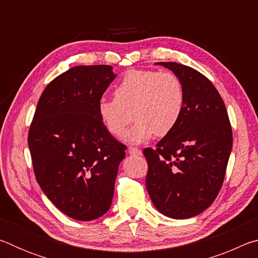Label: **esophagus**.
Listing matches in <instances>:
<instances>
[{"label":"esophagus","mask_w":258,"mask_h":258,"mask_svg":"<svg viewBox=\"0 0 258 258\" xmlns=\"http://www.w3.org/2000/svg\"><path fill=\"white\" fill-rule=\"evenodd\" d=\"M128 154H130V155H141L142 152H141V150L138 149V148L131 147L130 149H128Z\"/></svg>","instance_id":"esophagus-1"}]
</instances>
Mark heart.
Returning <instances> with one entry per match:
<instances>
[{"mask_svg": "<svg viewBox=\"0 0 258 258\" xmlns=\"http://www.w3.org/2000/svg\"><path fill=\"white\" fill-rule=\"evenodd\" d=\"M184 104V87L174 73L131 69L116 85L113 99L100 100L98 113L106 130L117 139L125 137L132 115L135 123L127 139L141 143L155 134L171 133L181 119Z\"/></svg>", "mask_w": 258, "mask_h": 258, "instance_id": "heart-1", "label": "heart"}]
</instances>
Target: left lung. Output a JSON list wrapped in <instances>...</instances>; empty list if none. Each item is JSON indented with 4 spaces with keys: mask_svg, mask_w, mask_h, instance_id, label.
Segmentation results:
<instances>
[{
    "mask_svg": "<svg viewBox=\"0 0 258 258\" xmlns=\"http://www.w3.org/2000/svg\"><path fill=\"white\" fill-rule=\"evenodd\" d=\"M157 64L180 78L185 104L175 128L155 149L143 150L146 185L161 214L184 220L203 213L217 197L232 150V128L223 99L206 76L181 63Z\"/></svg>",
    "mask_w": 258,
    "mask_h": 258,
    "instance_id": "obj_1",
    "label": "left lung"
}]
</instances>
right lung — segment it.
I'll return each instance as SVG.
<instances>
[{
    "label": "right lung",
    "instance_id": "add662e5",
    "mask_svg": "<svg viewBox=\"0 0 258 258\" xmlns=\"http://www.w3.org/2000/svg\"><path fill=\"white\" fill-rule=\"evenodd\" d=\"M116 75L108 64L76 66L50 82L28 133L35 177L64 215L92 221L110 208L126 146L100 120L98 104Z\"/></svg>",
    "mask_w": 258,
    "mask_h": 258
}]
</instances>
